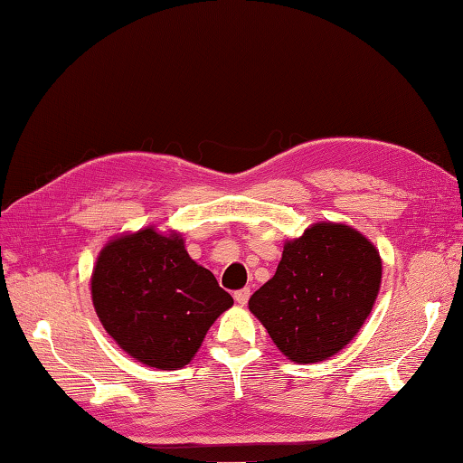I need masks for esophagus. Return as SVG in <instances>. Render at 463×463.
I'll return each mask as SVG.
<instances>
[{
  "label": "esophagus",
  "instance_id": "obj_1",
  "mask_svg": "<svg viewBox=\"0 0 463 463\" xmlns=\"http://www.w3.org/2000/svg\"><path fill=\"white\" fill-rule=\"evenodd\" d=\"M250 294H251L250 288H241V290H235L233 292V298H235V302L241 304V307H243V304L250 300Z\"/></svg>",
  "mask_w": 463,
  "mask_h": 463
}]
</instances>
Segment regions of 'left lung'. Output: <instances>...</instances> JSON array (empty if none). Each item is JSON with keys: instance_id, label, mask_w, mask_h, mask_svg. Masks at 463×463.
I'll return each instance as SVG.
<instances>
[{"instance_id": "obj_1", "label": "left lung", "mask_w": 463, "mask_h": 463, "mask_svg": "<svg viewBox=\"0 0 463 463\" xmlns=\"http://www.w3.org/2000/svg\"><path fill=\"white\" fill-rule=\"evenodd\" d=\"M381 256L348 225L317 223L288 241L272 280L250 310L294 363L338 353L367 320L381 286Z\"/></svg>"}]
</instances>
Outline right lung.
<instances>
[{
    "instance_id": "right-lung-1",
    "label": "right lung",
    "mask_w": 463,
    "mask_h": 463,
    "mask_svg": "<svg viewBox=\"0 0 463 463\" xmlns=\"http://www.w3.org/2000/svg\"><path fill=\"white\" fill-rule=\"evenodd\" d=\"M92 302L123 351L149 367L175 371L194 359L233 298L189 258L179 235L146 228L100 251Z\"/></svg>"
}]
</instances>
